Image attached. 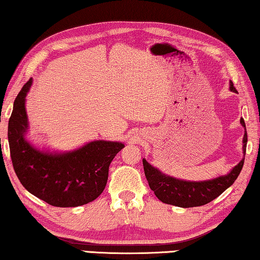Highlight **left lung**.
Listing matches in <instances>:
<instances>
[{"label": "left lung", "instance_id": "8db88e82", "mask_svg": "<svg viewBox=\"0 0 260 260\" xmlns=\"http://www.w3.org/2000/svg\"><path fill=\"white\" fill-rule=\"evenodd\" d=\"M230 90L237 92L232 83L230 85ZM241 123L244 128H245L244 119H241ZM246 142L247 133L245 128V134H244L243 140V160L225 176H219L214 180L202 182L182 181L165 175V174L158 172L156 168L152 167V166L143 158L142 164L146 179L148 181L150 189H152L161 202L176 205V207L181 208H192L204 205L211 202V201H214L216 197H218L220 193L224 190H226V189L236 181V179H237L244 165V158H245L246 152Z\"/></svg>", "mask_w": 260, "mask_h": 260}]
</instances>
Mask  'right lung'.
<instances>
[{"mask_svg": "<svg viewBox=\"0 0 260 260\" xmlns=\"http://www.w3.org/2000/svg\"><path fill=\"white\" fill-rule=\"evenodd\" d=\"M31 84L29 79L17 94L8 125L10 157L19 182L53 207H79L92 202L105 189L111 162L125 146L99 140L64 154L34 148L24 138L28 129L25 95Z\"/></svg>", "mask_w": 260, "mask_h": 260, "instance_id": "1", "label": "right lung"}]
</instances>
